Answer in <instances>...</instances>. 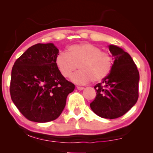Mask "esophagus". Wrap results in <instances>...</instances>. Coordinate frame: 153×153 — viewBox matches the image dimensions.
Returning <instances> with one entry per match:
<instances>
[{
    "instance_id": "esophagus-1",
    "label": "esophagus",
    "mask_w": 153,
    "mask_h": 153,
    "mask_svg": "<svg viewBox=\"0 0 153 153\" xmlns=\"http://www.w3.org/2000/svg\"><path fill=\"white\" fill-rule=\"evenodd\" d=\"M76 88L79 90V91H82V90L84 89V88L83 87H80V86H77Z\"/></svg>"
}]
</instances>
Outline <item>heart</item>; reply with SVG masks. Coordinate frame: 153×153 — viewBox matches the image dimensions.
Returning <instances> with one entry per match:
<instances>
[{"instance_id": "1", "label": "heart", "mask_w": 153, "mask_h": 153, "mask_svg": "<svg viewBox=\"0 0 153 153\" xmlns=\"http://www.w3.org/2000/svg\"><path fill=\"white\" fill-rule=\"evenodd\" d=\"M56 65L60 74L68 78L77 68L79 70L70 77L71 81L84 85L93 80L99 82L107 77L114 65L112 56L102 51L91 43H81L68 47V52L60 51L56 57Z\"/></svg>"}]
</instances>
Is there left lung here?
Here are the masks:
<instances>
[{
    "label": "left lung",
    "mask_w": 153,
    "mask_h": 153,
    "mask_svg": "<svg viewBox=\"0 0 153 153\" xmlns=\"http://www.w3.org/2000/svg\"><path fill=\"white\" fill-rule=\"evenodd\" d=\"M108 48L114 65L108 76L94 87L96 97L90 106L100 117L115 119L126 114L137 103L139 72L128 53L115 45Z\"/></svg>",
    "instance_id": "1"
}]
</instances>
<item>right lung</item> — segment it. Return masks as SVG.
Here are the masks:
<instances>
[{
    "label": "right lung",
    "mask_w": 153,
    "mask_h": 153,
    "mask_svg": "<svg viewBox=\"0 0 153 153\" xmlns=\"http://www.w3.org/2000/svg\"><path fill=\"white\" fill-rule=\"evenodd\" d=\"M58 49L53 43L28 48L12 69L10 92L25 118L37 123L58 118L74 84L66 80L56 65Z\"/></svg>",
    "instance_id": "obj_1"
}]
</instances>
